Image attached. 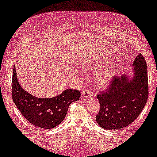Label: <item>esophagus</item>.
Here are the masks:
<instances>
[{
    "instance_id": "esophagus-1",
    "label": "esophagus",
    "mask_w": 157,
    "mask_h": 157,
    "mask_svg": "<svg viewBox=\"0 0 157 157\" xmlns=\"http://www.w3.org/2000/svg\"><path fill=\"white\" fill-rule=\"evenodd\" d=\"M82 96L84 98H90L91 97V94H90V91L89 90L86 89L84 90L83 92H82Z\"/></svg>"
}]
</instances>
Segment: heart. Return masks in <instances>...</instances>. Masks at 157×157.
Returning <instances> with one entry per match:
<instances>
[{"label":"heart","mask_w":157,"mask_h":157,"mask_svg":"<svg viewBox=\"0 0 157 157\" xmlns=\"http://www.w3.org/2000/svg\"><path fill=\"white\" fill-rule=\"evenodd\" d=\"M117 73V67L114 65H108L101 69L94 76V83L97 86L103 87L111 81Z\"/></svg>","instance_id":"heart-1"}]
</instances>
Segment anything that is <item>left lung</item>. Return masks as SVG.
Masks as SVG:
<instances>
[{
    "mask_svg": "<svg viewBox=\"0 0 157 157\" xmlns=\"http://www.w3.org/2000/svg\"><path fill=\"white\" fill-rule=\"evenodd\" d=\"M133 74L115 76L108 89L98 94L100 109L96 121L105 130L125 128L141 114L148 98L147 67L139 54L132 65Z\"/></svg>",
    "mask_w": 157,
    "mask_h": 157,
    "instance_id": "left-lung-1",
    "label": "left lung"
}]
</instances>
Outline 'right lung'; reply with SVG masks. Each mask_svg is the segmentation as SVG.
<instances>
[{"label":"right lung","instance_id":"obj_1","mask_svg":"<svg viewBox=\"0 0 157 157\" xmlns=\"http://www.w3.org/2000/svg\"><path fill=\"white\" fill-rule=\"evenodd\" d=\"M12 98L22 115L37 127L51 129L59 125L70 104L79 99L78 90L67 89L57 97L39 98L25 91L18 83L15 65L12 75Z\"/></svg>","mask_w":157,"mask_h":157}]
</instances>
